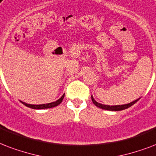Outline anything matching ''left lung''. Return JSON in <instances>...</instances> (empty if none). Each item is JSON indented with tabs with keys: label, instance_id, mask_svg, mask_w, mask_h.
I'll return each instance as SVG.
<instances>
[{
	"label": "left lung",
	"instance_id": "left-lung-1",
	"mask_svg": "<svg viewBox=\"0 0 156 156\" xmlns=\"http://www.w3.org/2000/svg\"><path fill=\"white\" fill-rule=\"evenodd\" d=\"M92 101L94 102V104L96 106V107H99V108H102L103 110H108V111H114V112H117V111H122V110L127 109L129 107H130L131 106H133V104H135L136 102L139 100V98L137 100H135L133 102H130V103H128V104L124 105H115V106H109V105H103L101 104V103H98V102H96L94 100V98H93V96H91Z\"/></svg>",
	"mask_w": 156,
	"mask_h": 156
}]
</instances>
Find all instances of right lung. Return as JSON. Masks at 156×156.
<instances>
[{
    "label": "right lung",
    "instance_id": "add662e5",
    "mask_svg": "<svg viewBox=\"0 0 156 156\" xmlns=\"http://www.w3.org/2000/svg\"><path fill=\"white\" fill-rule=\"evenodd\" d=\"M64 95L63 94L62 96L59 99H58L55 102H50V103H47V104H41V105H32V104H27L26 102H21L23 105H25L26 107H30V108H32V109H46V108H52V107H57L58 105H59L62 102L63 98H64Z\"/></svg>",
    "mask_w": 156,
    "mask_h": 156
}]
</instances>
